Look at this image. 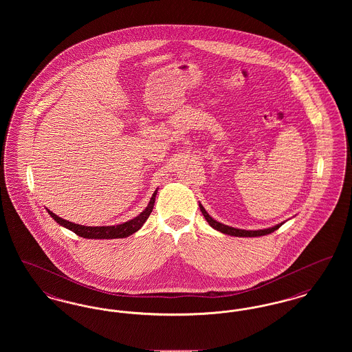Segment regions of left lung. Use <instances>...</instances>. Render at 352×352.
Instances as JSON below:
<instances>
[{"label":"left lung","mask_w":352,"mask_h":352,"mask_svg":"<svg viewBox=\"0 0 352 352\" xmlns=\"http://www.w3.org/2000/svg\"><path fill=\"white\" fill-rule=\"evenodd\" d=\"M199 208H201V214L203 217L206 218V220L208 221V224L215 228L217 231H220L221 234H231V236H237V237H256V236H264V234H272L276 230H278L283 223L274 226V227H270V228H265V230H257V231H247V230H240V228H234V227H230V226H226V224H221L217 221L215 219L211 218L208 215V212L204 210V207L199 204Z\"/></svg>","instance_id":"8db88e82"}]
</instances>
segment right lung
<instances>
[{
    "instance_id": "obj_1",
    "label": "right lung",
    "mask_w": 352,
    "mask_h": 352,
    "mask_svg": "<svg viewBox=\"0 0 352 352\" xmlns=\"http://www.w3.org/2000/svg\"><path fill=\"white\" fill-rule=\"evenodd\" d=\"M157 191H154V194L151 195V201L148 204V207L135 218L132 220H128L122 224L118 226H102V227H87V226H80V224H75L71 223L66 219L59 218L58 215H55L54 212H51L50 210H47V212L50 214L51 218L54 219L58 224L68 228L69 231H72L74 234H79L80 237L85 239H122V237H128L129 234H133L137 232L144 223L146 221V219L149 218V215L153 211L154 207V201H155V195Z\"/></svg>"
}]
</instances>
